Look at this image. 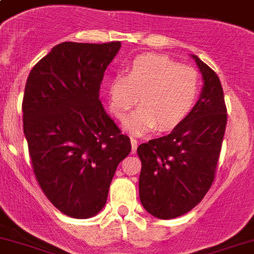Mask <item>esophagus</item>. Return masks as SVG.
<instances>
[{
  "instance_id": "obj_1",
  "label": "esophagus",
  "mask_w": 254,
  "mask_h": 254,
  "mask_svg": "<svg viewBox=\"0 0 254 254\" xmlns=\"http://www.w3.org/2000/svg\"><path fill=\"white\" fill-rule=\"evenodd\" d=\"M137 145H139V142H137V140H136L135 137H131V146H132V152H136V149H137Z\"/></svg>"
}]
</instances>
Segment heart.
<instances>
[{"label": "heart", "instance_id": "obj_1", "mask_svg": "<svg viewBox=\"0 0 254 254\" xmlns=\"http://www.w3.org/2000/svg\"><path fill=\"white\" fill-rule=\"evenodd\" d=\"M200 75L193 67L161 54H140L125 67V74L108 83L109 109L125 119L137 102L141 105L126 122L131 133L153 128L169 131L187 118L200 93Z\"/></svg>", "mask_w": 254, "mask_h": 254}]
</instances>
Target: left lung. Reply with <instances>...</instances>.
Listing matches in <instances>:
<instances>
[{
  "label": "left lung",
  "instance_id": "1",
  "mask_svg": "<svg viewBox=\"0 0 254 254\" xmlns=\"http://www.w3.org/2000/svg\"><path fill=\"white\" fill-rule=\"evenodd\" d=\"M192 58L204 79L198 101L169 135L137 148L141 161L140 201L148 213L160 219L186 214L210 190L227 125L219 77L198 57Z\"/></svg>",
  "mask_w": 254,
  "mask_h": 254
}]
</instances>
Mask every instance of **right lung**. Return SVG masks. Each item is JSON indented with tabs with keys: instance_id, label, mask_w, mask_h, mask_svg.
<instances>
[{
	"instance_id": "obj_1",
	"label": "right lung",
	"mask_w": 254,
	"mask_h": 254,
	"mask_svg": "<svg viewBox=\"0 0 254 254\" xmlns=\"http://www.w3.org/2000/svg\"><path fill=\"white\" fill-rule=\"evenodd\" d=\"M119 48V41L58 44L24 88L23 131L37 183L58 210L77 219L105 206L117 166L131 152L98 98Z\"/></svg>"
}]
</instances>
